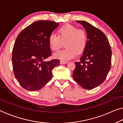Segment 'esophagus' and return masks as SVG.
Segmentation results:
<instances>
[{"label":"esophagus","mask_w":123,"mask_h":123,"mask_svg":"<svg viewBox=\"0 0 123 123\" xmlns=\"http://www.w3.org/2000/svg\"><path fill=\"white\" fill-rule=\"evenodd\" d=\"M68 61H65V60H61L60 61V64H67L68 63Z\"/></svg>","instance_id":"obj_1"}]
</instances>
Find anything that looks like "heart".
<instances>
[{
    "mask_svg": "<svg viewBox=\"0 0 123 123\" xmlns=\"http://www.w3.org/2000/svg\"><path fill=\"white\" fill-rule=\"evenodd\" d=\"M58 35L51 33L48 41L50 48L54 51H58L64 43L65 48L54 54L55 58L69 60L85 51L88 43V36L85 30H78L76 27L66 25L58 31Z\"/></svg>",
    "mask_w": 123,
    "mask_h": 123,
    "instance_id": "b5f03b06",
    "label": "heart"
}]
</instances>
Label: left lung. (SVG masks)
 I'll use <instances>...</instances> for the list:
<instances>
[{
	"instance_id": "1",
	"label": "left lung",
	"mask_w": 123,
	"mask_h": 123,
	"mask_svg": "<svg viewBox=\"0 0 123 123\" xmlns=\"http://www.w3.org/2000/svg\"><path fill=\"white\" fill-rule=\"evenodd\" d=\"M85 28L88 43L80 61L75 62L74 80L83 88L92 90L105 81L111 68L112 51L106 35L84 21H77Z\"/></svg>"
}]
</instances>
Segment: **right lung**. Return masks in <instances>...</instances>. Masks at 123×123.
<instances>
[{
	"label": "right lung",
	"instance_id": "right-lung-1",
	"mask_svg": "<svg viewBox=\"0 0 123 123\" xmlns=\"http://www.w3.org/2000/svg\"><path fill=\"white\" fill-rule=\"evenodd\" d=\"M59 25L54 21H37L18 35L12 62L14 76L23 88L38 90L51 79L52 70L59 64L60 60H45L51 55L49 36Z\"/></svg>",
	"mask_w": 123,
	"mask_h": 123
}]
</instances>
